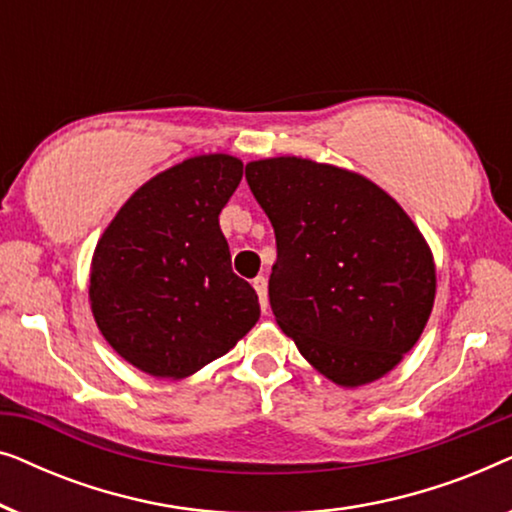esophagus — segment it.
<instances>
[{"mask_svg":"<svg viewBox=\"0 0 512 512\" xmlns=\"http://www.w3.org/2000/svg\"><path fill=\"white\" fill-rule=\"evenodd\" d=\"M254 289H256V293H258V300H261V310L268 314V279H265L263 275H258L256 279H254Z\"/></svg>","mask_w":512,"mask_h":512,"instance_id":"esophagus-1","label":"esophagus"}]
</instances>
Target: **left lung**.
I'll return each mask as SVG.
<instances>
[{
	"mask_svg": "<svg viewBox=\"0 0 512 512\" xmlns=\"http://www.w3.org/2000/svg\"><path fill=\"white\" fill-rule=\"evenodd\" d=\"M247 181L275 228L279 328L340 387L394 370L436 300L431 247L405 209L363 174L298 156L251 160Z\"/></svg>",
	"mask_w": 512,
	"mask_h": 512,
	"instance_id": "1",
	"label": "left lung"
}]
</instances>
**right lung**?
Returning a JSON list of instances; mask_svg holds the SVG:
<instances>
[{"label": "right lung", "instance_id": "1", "mask_svg": "<svg viewBox=\"0 0 512 512\" xmlns=\"http://www.w3.org/2000/svg\"><path fill=\"white\" fill-rule=\"evenodd\" d=\"M242 167L228 153L186 158L139 186L97 240L88 286L95 324L146 375L198 373L261 317L219 226Z\"/></svg>", "mask_w": 512, "mask_h": 512}]
</instances>
